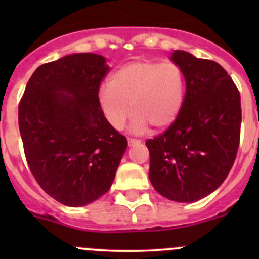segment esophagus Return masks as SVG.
<instances>
[{"label": "esophagus", "mask_w": 259, "mask_h": 259, "mask_svg": "<svg viewBox=\"0 0 259 259\" xmlns=\"http://www.w3.org/2000/svg\"><path fill=\"white\" fill-rule=\"evenodd\" d=\"M127 144H129V146L138 145V144H140V140H138V139H133V138H129V139H127Z\"/></svg>", "instance_id": "1"}]
</instances>
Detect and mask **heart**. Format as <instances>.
<instances>
[{"label": "heart", "instance_id": "heart-1", "mask_svg": "<svg viewBox=\"0 0 259 259\" xmlns=\"http://www.w3.org/2000/svg\"><path fill=\"white\" fill-rule=\"evenodd\" d=\"M185 93L187 79L178 65L138 60L120 66L111 75L110 83L100 86L98 104L106 121L116 130L124 127L130 108L135 132H144L148 125L164 130L178 119Z\"/></svg>", "mask_w": 259, "mask_h": 259}]
</instances>
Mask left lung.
<instances>
[{"mask_svg":"<svg viewBox=\"0 0 259 259\" xmlns=\"http://www.w3.org/2000/svg\"><path fill=\"white\" fill-rule=\"evenodd\" d=\"M171 60L187 79L184 105L164 133L146 140L154 189L179 203L217 189L233 166L241 138V95L215 61L176 50Z\"/></svg>","mask_w":259,"mask_h":259,"instance_id":"1","label":"left lung"}]
</instances>
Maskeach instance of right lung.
I'll return each instance as SVG.
<instances>
[{
    "label": "right lung",
    "instance_id": "add662e5",
    "mask_svg": "<svg viewBox=\"0 0 259 259\" xmlns=\"http://www.w3.org/2000/svg\"><path fill=\"white\" fill-rule=\"evenodd\" d=\"M108 71L101 55H67L36 69L18 105L28 168L50 197L67 207L105 194L126 150V138L98 104Z\"/></svg>",
    "mask_w": 259,
    "mask_h": 259
}]
</instances>
